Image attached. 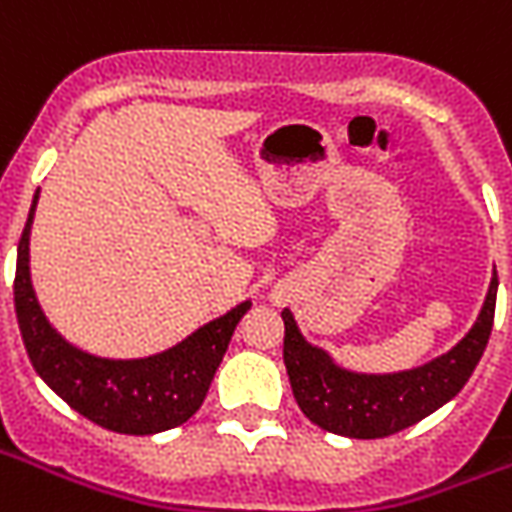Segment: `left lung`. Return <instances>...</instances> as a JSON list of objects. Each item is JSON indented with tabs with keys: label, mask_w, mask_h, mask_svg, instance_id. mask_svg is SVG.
I'll return each mask as SVG.
<instances>
[{
	"label": "left lung",
	"mask_w": 512,
	"mask_h": 512,
	"mask_svg": "<svg viewBox=\"0 0 512 512\" xmlns=\"http://www.w3.org/2000/svg\"><path fill=\"white\" fill-rule=\"evenodd\" d=\"M496 288L499 279L491 277V288L477 321L461 343L433 362L403 373H354L334 365L323 348L304 340L293 312H282L285 321V367H288L293 397L304 417L318 428L348 436V439H384L397 430L411 428L414 422L450 403L483 356L491 326H494Z\"/></svg>",
	"instance_id": "1"
}]
</instances>
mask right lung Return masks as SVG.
<instances>
[{"instance_id":"1","label":"right lung","mask_w":512,"mask_h":512,"mask_svg":"<svg viewBox=\"0 0 512 512\" xmlns=\"http://www.w3.org/2000/svg\"><path fill=\"white\" fill-rule=\"evenodd\" d=\"M38 194L18 241L16 318L32 367L57 395L95 425L128 436L178 428L197 414L235 326L252 307L238 304L186 340L145 359H104L71 345L40 310L29 277V233Z\"/></svg>"}]
</instances>
